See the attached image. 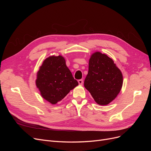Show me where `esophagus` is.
<instances>
[{"label":"esophagus","mask_w":151,"mask_h":151,"mask_svg":"<svg viewBox=\"0 0 151 151\" xmlns=\"http://www.w3.org/2000/svg\"><path fill=\"white\" fill-rule=\"evenodd\" d=\"M78 83L80 85H83V79H79L78 81Z\"/></svg>","instance_id":"34e87169"}]
</instances>
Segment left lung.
<instances>
[{
    "mask_svg": "<svg viewBox=\"0 0 151 151\" xmlns=\"http://www.w3.org/2000/svg\"><path fill=\"white\" fill-rule=\"evenodd\" d=\"M121 71L106 55L96 52L89 61V70L84 87L98 104L106 105L115 99L122 89Z\"/></svg>",
    "mask_w": 151,
    "mask_h": 151,
    "instance_id": "1",
    "label": "left lung"
}]
</instances>
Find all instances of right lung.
<instances>
[{"instance_id":"1","label":"right lung","mask_w":151,"mask_h":151,"mask_svg":"<svg viewBox=\"0 0 151 151\" xmlns=\"http://www.w3.org/2000/svg\"><path fill=\"white\" fill-rule=\"evenodd\" d=\"M36 84L42 97L53 104L60 101L78 85L63 57L45 59L37 74Z\"/></svg>"}]
</instances>
